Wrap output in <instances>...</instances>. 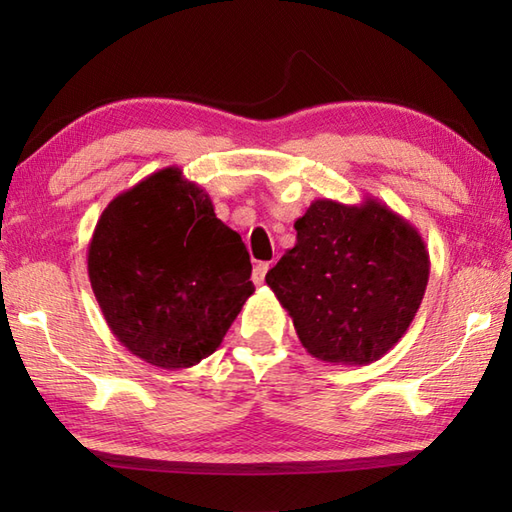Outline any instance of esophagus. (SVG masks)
<instances>
[{
	"instance_id": "obj_1",
	"label": "esophagus",
	"mask_w": 512,
	"mask_h": 512,
	"mask_svg": "<svg viewBox=\"0 0 512 512\" xmlns=\"http://www.w3.org/2000/svg\"><path fill=\"white\" fill-rule=\"evenodd\" d=\"M268 268H270L268 262H259V264L253 268V281H255V284H264Z\"/></svg>"
}]
</instances>
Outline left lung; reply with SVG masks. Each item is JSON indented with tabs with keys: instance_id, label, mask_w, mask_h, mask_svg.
I'll list each match as a JSON object with an SVG mask.
<instances>
[{
	"instance_id": "1",
	"label": "left lung",
	"mask_w": 512,
	"mask_h": 512,
	"mask_svg": "<svg viewBox=\"0 0 512 512\" xmlns=\"http://www.w3.org/2000/svg\"><path fill=\"white\" fill-rule=\"evenodd\" d=\"M297 244L266 284L308 354L334 365L385 356L416 317L429 253L416 226L387 204L314 200L295 222Z\"/></svg>"
}]
</instances>
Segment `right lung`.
I'll use <instances>...</instances> for the list:
<instances>
[{
	"mask_svg": "<svg viewBox=\"0 0 512 512\" xmlns=\"http://www.w3.org/2000/svg\"><path fill=\"white\" fill-rule=\"evenodd\" d=\"M248 250L202 187L167 167L105 206L88 275L112 334L162 369L198 365L255 286Z\"/></svg>",
	"mask_w": 512,
	"mask_h": 512,
	"instance_id": "add662e5",
	"label": "right lung"
}]
</instances>
